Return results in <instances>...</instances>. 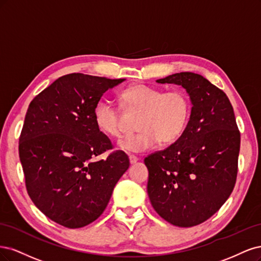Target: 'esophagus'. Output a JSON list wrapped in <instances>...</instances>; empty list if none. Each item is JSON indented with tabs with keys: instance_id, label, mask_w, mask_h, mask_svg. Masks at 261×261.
<instances>
[{
	"instance_id": "1",
	"label": "esophagus",
	"mask_w": 261,
	"mask_h": 261,
	"mask_svg": "<svg viewBox=\"0 0 261 261\" xmlns=\"http://www.w3.org/2000/svg\"><path fill=\"white\" fill-rule=\"evenodd\" d=\"M129 161H130V164H131V165H134V164H136V163L139 161V158H138L137 156H134V155H130V156H129Z\"/></svg>"
}]
</instances>
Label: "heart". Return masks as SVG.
<instances>
[{
	"label": "heart",
	"instance_id": "obj_1",
	"mask_svg": "<svg viewBox=\"0 0 261 261\" xmlns=\"http://www.w3.org/2000/svg\"><path fill=\"white\" fill-rule=\"evenodd\" d=\"M123 108L140 113L136 134H129L118 141V148L125 153H142L153 148L159 142L171 144L186 130L191 114V102L186 92L153 88L137 83L124 89L120 95ZM97 129L111 138L121 133L120 111L112 102L103 99L93 111Z\"/></svg>",
	"mask_w": 261,
	"mask_h": 261
}]
</instances>
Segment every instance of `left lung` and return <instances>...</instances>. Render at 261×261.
Segmentation results:
<instances>
[{
	"label": "left lung",
	"mask_w": 261,
	"mask_h": 261,
	"mask_svg": "<svg viewBox=\"0 0 261 261\" xmlns=\"http://www.w3.org/2000/svg\"><path fill=\"white\" fill-rule=\"evenodd\" d=\"M157 83L181 86L192 104L182 136L144 159L147 194L169 223L190 228L209 219L233 191L241 136L233 107L223 91L194 72H179Z\"/></svg>",
	"instance_id": "obj_1"
}]
</instances>
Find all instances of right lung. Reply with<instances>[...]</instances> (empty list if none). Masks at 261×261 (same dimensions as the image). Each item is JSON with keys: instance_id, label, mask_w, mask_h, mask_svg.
Listing matches in <instances>:
<instances>
[{"instance_id": "right-lung-1", "label": "right lung", "mask_w": 261, "mask_h": 261, "mask_svg": "<svg viewBox=\"0 0 261 261\" xmlns=\"http://www.w3.org/2000/svg\"><path fill=\"white\" fill-rule=\"evenodd\" d=\"M124 80L69 73L28 107L19 138L28 194L40 212L66 228L96 220L130 166L121 150L95 161L113 146L95 125L93 111L107 90Z\"/></svg>"}]
</instances>
